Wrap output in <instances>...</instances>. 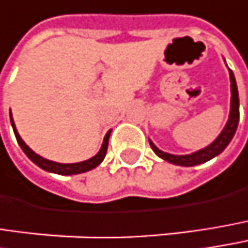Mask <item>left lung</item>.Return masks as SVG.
Segmentation results:
<instances>
[{
  "mask_svg": "<svg viewBox=\"0 0 248 248\" xmlns=\"http://www.w3.org/2000/svg\"><path fill=\"white\" fill-rule=\"evenodd\" d=\"M229 71H230V82H232V109H230L229 121H227V124L224 126V129L221 130V133L217 136V139L207 147H204V149H202L199 152H194L191 155H183V156H176V155H170V153H166V152H162L160 149H157L152 143V140H149L152 150L159 157L165 159L166 162H170L173 165L187 166L189 168V166H196V165L204 163V162L216 157L232 142V139H233V136L236 133L237 124H238L240 112H238V91H237L236 78H234V74L232 72V69H229Z\"/></svg>",
  "mask_w": 248,
  "mask_h": 248,
  "instance_id": "8db88e82",
  "label": "left lung"
}]
</instances>
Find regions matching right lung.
<instances>
[{"mask_svg":"<svg viewBox=\"0 0 248 248\" xmlns=\"http://www.w3.org/2000/svg\"><path fill=\"white\" fill-rule=\"evenodd\" d=\"M11 124L12 129H14V133H15V138H16V142L18 145L21 146V149L24 150V153L34 162L36 166H39L41 169L46 170V171H51V173H57V174H78V173H83V171H88V170H92L93 168H96L98 165H101V162L105 159L106 156V150H108V142H109V135H110V130L106 133L105 139H103V145H102L101 150L98 152V155H95L93 157H91L89 160H85V162H79V163H57V162H52V160H48V159H44L41 157L39 155H36L34 150H31L30 147L25 145V142L21 139V136L18 135L16 129H15V124L12 121L11 116Z\"/></svg>","mask_w":248,"mask_h":248,"instance_id":"1","label":"right lung"}]
</instances>
